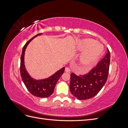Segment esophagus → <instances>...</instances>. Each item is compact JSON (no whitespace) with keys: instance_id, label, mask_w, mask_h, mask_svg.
<instances>
[{"instance_id":"34e87169","label":"esophagus","mask_w":128,"mask_h":128,"mask_svg":"<svg viewBox=\"0 0 128 128\" xmlns=\"http://www.w3.org/2000/svg\"><path fill=\"white\" fill-rule=\"evenodd\" d=\"M65 72H67L70 73V69L69 68H68V67H66V68H65Z\"/></svg>"}]
</instances>
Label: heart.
Wrapping results in <instances>:
<instances>
[{"label": "heart", "mask_w": 128, "mask_h": 128, "mask_svg": "<svg viewBox=\"0 0 128 128\" xmlns=\"http://www.w3.org/2000/svg\"><path fill=\"white\" fill-rule=\"evenodd\" d=\"M77 50L84 51L80 58L81 69L84 72L88 70L96 63L103 52L101 45L89 38L82 40L77 42Z\"/></svg>", "instance_id": "1"}]
</instances>
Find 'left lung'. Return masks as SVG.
Wrapping results in <instances>:
<instances>
[{
	"label": "left lung",
	"mask_w": 128,
	"mask_h": 128,
	"mask_svg": "<svg viewBox=\"0 0 128 128\" xmlns=\"http://www.w3.org/2000/svg\"><path fill=\"white\" fill-rule=\"evenodd\" d=\"M86 74L70 75L69 88L72 94L79 100H86L94 97L101 90L106 83L109 72L110 52Z\"/></svg>",
	"instance_id": "left-lung-1"
}]
</instances>
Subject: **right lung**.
I'll list each match as a JSON object with an SVG mask.
<instances>
[{"label": "right lung", "mask_w": 128, "mask_h": 128, "mask_svg": "<svg viewBox=\"0 0 128 128\" xmlns=\"http://www.w3.org/2000/svg\"><path fill=\"white\" fill-rule=\"evenodd\" d=\"M38 34L27 42L22 49L21 56L20 62V74L22 80L28 90L34 96L40 98H46L51 96L54 90L56 85L59 80V78L63 74L64 67H63L54 74L48 78L42 80H35L30 76L25 68L24 63V52L27 45L34 37L40 35Z\"/></svg>", "instance_id": "1"}]
</instances>
